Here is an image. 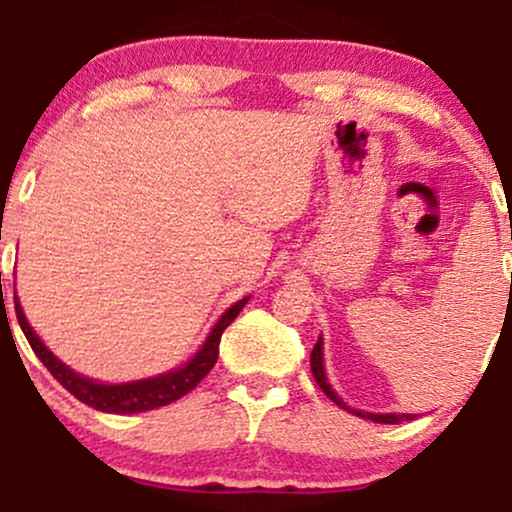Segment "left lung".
Wrapping results in <instances>:
<instances>
[{"label": "left lung", "instance_id": "1", "mask_svg": "<svg viewBox=\"0 0 512 512\" xmlns=\"http://www.w3.org/2000/svg\"><path fill=\"white\" fill-rule=\"evenodd\" d=\"M322 337L317 339V344L313 346V354H310V370H313V378H315V383L322 387V392H325L327 397L332 399L334 404H337V407H342V409H346V411H351V414H356V416H361V419H370V421H375V424H402V421H414L416 419V414H370V411H358V409H351L349 404L344 402L342 397L337 395V392L332 390V385L327 383V375H325V366H322Z\"/></svg>", "mask_w": 512, "mask_h": 512}]
</instances>
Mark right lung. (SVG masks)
Here are the masks:
<instances>
[{"instance_id":"add662e5","label":"right lung","mask_w":512,"mask_h":512,"mask_svg":"<svg viewBox=\"0 0 512 512\" xmlns=\"http://www.w3.org/2000/svg\"><path fill=\"white\" fill-rule=\"evenodd\" d=\"M248 301L250 296L240 298L236 305H231V308L221 315V320L216 322L214 330L209 332L207 342L202 344V349H199L197 354L185 363V366L170 370V373L156 375V378L134 380V383H120V385H103L91 378H84V375L74 373L69 366H64L60 358L40 342V337L33 332V327L28 325L26 315H23L19 298L14 296L16 320H19L21 330L26 334L28 344H31L35 356H38L40 361H43V366L50 370L52 378H55L64 390L72 392L79 402H84L88 407L98 411H108V414H137V411L166 407V404L175 402V399H180L182 395L195 390V387L204 380V375L214 368L216 358H219V342H221L223 330L236 320L240 310H243V305Z\"/></svg>"}]
</instances>
